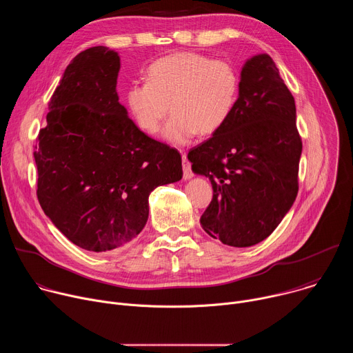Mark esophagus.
Here are the masks:
<instances>
[{
    "label": "esophagus",
    "mask_w": 353,
    "mask_h": 353,
    "mask_svg": "<svg viewBox=\"0 0 353 353\" xmlns=\"http://www.w3.org/2000/svg\"><path fill=\"white\" fill-rule=\"evenodd\" d=\"M192 176H194V173L191 170V165L187 161L185 155H183V177H184V180H190V179H192Z\"/></svg>",
    "instance_id": "34e87169"
}]
</instances>
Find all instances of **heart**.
Wrapping results in <instances>:
<instances>
[{
  "instance_id": "obj_1",
  "label": "heart",
  "mask_w": 353,
  "mask_h": 353,
  "mask_svg": "<svg viewBox=\"0 0 353 353\" xmlns=\"http://www.w3.org/2000/svg\"><path fill=\"white\" fill-rule=\"evenodd\" d=\"M146 77L148 82L127 88L128 112L143 132L154 135L172 109L163 137L173 145L221 130L240 93V75L230 63L196 53L162 57L149 65Z\"/></svg>"
}]
</instances>
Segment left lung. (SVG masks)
Returning a JSON list of instances; mask_svg holds the SVG:
<instances>
[{"label": "left lung", "mask_w": 353, "mask_h": 353, "mask_svg": "<svg viewBox=\"0 0 353 353\" xmlns=\"http://www.w3.org/2000/svg\"><path fill=\"white\" fill-rule=\"evenodd\" d=\"M300 155L294 99L274 60L253 56L241 68L232 116L187 155L214 190L201 226L233 247L267 239L296 199Z\"/></svg>", "instance_id": "left-lung-1"}]
</instances>
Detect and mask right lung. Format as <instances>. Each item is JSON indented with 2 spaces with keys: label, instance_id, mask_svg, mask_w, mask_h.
Segmentation results:
<instances>
[{
  "label": "right lung",
  "instance_id": "obj_1",
  "mask_svg": "<svg viewBox=\"0 0 353 353\" xmlns=\"http://www.w3.org/2000/svg\"><path fill=\"white\" fill-rule=\"evenodd\" d=\"M119 71L120 56L109 47L79 53L50 99L33 154L41 210L93 253L135 239L149 194L183 177L177 150L143 134L119 102Z\"/></svg>",
  "mask_w": 353,
  "mask_h": 353
}]
</instances>
